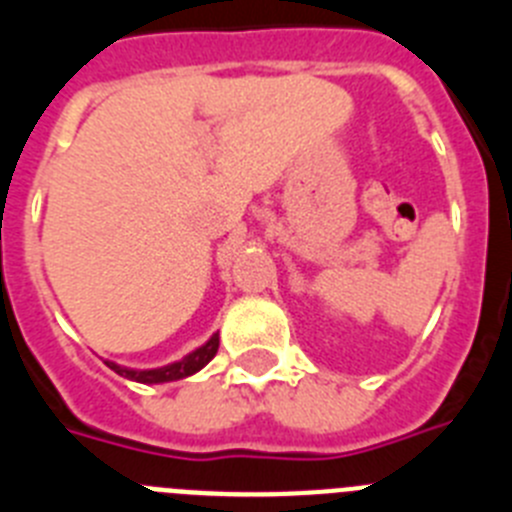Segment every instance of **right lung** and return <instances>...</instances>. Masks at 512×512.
Returning a JSON list of instances; mask_svg holds the SVG:
<instances>
[{"mask_svg": "<svg viewBox=\"0 0 512 512\" xmlns=\"http://www.w3.org/2000/svg\"><path fill=\"white\" fill-rule=\"evenodd\" d=\"M217 346H220V336L212 333V338L207 343H202L200 348H194L192 354H187L184 359L174 361V364L158 366V369H128V366H120L115 361H104V364L110 366L112 372L120 374L125 379H133V382L140 384H164V382H176V379L192 377L207 366L212 361V356L217 354Z\"/></svg>", "mask_w": 512, "mask_h": 512, "instance_id": "right-lung-1", "label": "right lung"}]
</instances>
